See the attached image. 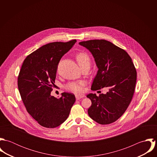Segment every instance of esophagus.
I'll return each mask as SVG.
<instances>
[{"label": "esophagus", "mask_w": 157, "mask_h": 157, "mask_svg": "<svg viewBox=\"0 0 157 157\" xmlns=\"http://www.w3.org/2000/svg\"><path fill=\"white\" fill-rule=\"evenodd\" d=\"M85 97V95H75V98H76V100H78L82 98H83Z\"/></svg>", "instance_id": "1"}]
</instances>
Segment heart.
Instances as JSON below:
<instances>
[{
  "instance_id": "b5f03b06",
  "label": "heart",
  "mask_w": 157,
  "mask_h": 157,
  "mask_svg": "<svg viewBox=\"0 0 157 157\" xmlns=\"http://www.w3.org/2000/svg\"><path fill=\"white\" fill-rule=\"evenodd\" d=\"M76 59L82 67L85 65L90 66V60L89 56L85 52H80L76 56ZM86 84V82L84 80L74 81L68 83L65 86V88L71 92L75 94H80L83 91V88Z\"/></svg>"
}]
</instances>
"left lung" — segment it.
<instances>
[{
  "mask_svg": "<svg viewBox=\"0 0 157 157\" xmlns=\"http://www.w3.org/2000/svg\"><path fill=\"white\" fill-rule=\"evenodd\" d=\"M79 45L90 51L98 68L91 90H108L98 97L86 96L92 102L88 115L99 124L112 123L124 113L132 98L136 80L134 63L124 50L109 41L91 40Z\"/></svg>",
  "mask_w": 157,
  "mask_h": 157,
  "instance_id": "1",
  "label": "left lung"
}]
</instances>
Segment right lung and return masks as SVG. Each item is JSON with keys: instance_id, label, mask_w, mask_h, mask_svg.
<instances>
[{"instance_id": "add662e5", "label": "right lung", "mask_w": 157, "mask_h": 157, "mask_svg": "<svg viewBox=\"0 0 157 157\" xmlns=\"http://www.w3.org/2000/svg\"><path fill=\"white\" fill-rule=\"evenodd\" d=\"M52 42L26 57L18 77V88L26 111L41 126L54 128L67 119L75 101L74 94L63 92L59 98L51 95L59 63L76 42Z\"/></svg>"}]
</instances>
